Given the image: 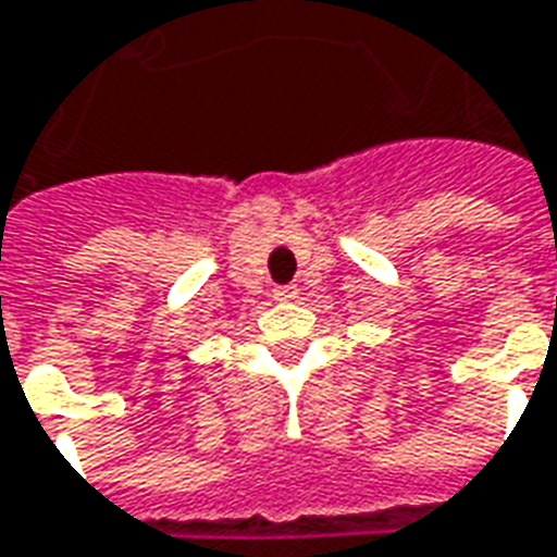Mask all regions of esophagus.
Here are the masks:
<instances>
[{
	"mask_svg": "<svg viewBox=\"0 0 557 557\" xmlns=\"http://www.w3.org/2000/svg\"><path fill=\"white\" fill-rule=\"evenodd\" d=\"M274 298L277 301H292V298H298V286H280V289H274Z\"/></svg>",
	"mask_w": 557,
	"mask_h": 557,
	"instance_id": "34e87169",
	"label": "esophagus"
}]
</instances>
